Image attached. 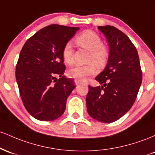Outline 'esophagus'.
I'll return each instance as SVG.
<instances>
[{"mask_svg": "<svg viewBox=\"0 0 155 155\" xmlns=\"http://www.w3.org/2000/svg\"><path fill=\"white\" fill-rule=\"evenodd\" d=\"M74 83H75V85H79V84H81V83H82V81H81L80 80H78V79H75L74 80Z\"/></svg>", "mask_w": 155, "mask_h": 155, "instance_id": "1", "label": "esophagus"}]
</instances>
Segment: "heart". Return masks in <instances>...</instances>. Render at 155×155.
<instances>
[{
	"label": "heart",
	"instance_id": "obj_1",
	"mask_svg": "<svg viewBox=\"0 0 155 155\" xmlns=\"http://www.w3.org/2000/svg\"><path fill=\"white\" fill-rule=\"evenodd\" d=\"M76 43L81 48L89 51L88 61L92 62L86 65H74L67 71L69 77L76 78L83 81L89 76L96 74L97 68L102 67L107 64L109 58V50L105 45L102 44L101 38L92 31H87L78 36ZM62 57L67 64L73 63V48L70 42L64 45L62 50ZM94 63H95L93 64Z\"/></svg>",
	"mask_w": 155,
	"mask_h": 155
}]
</instances>
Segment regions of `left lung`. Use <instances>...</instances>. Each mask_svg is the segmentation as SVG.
Wrapping results in <instances>:
<instances>
[{
	"label": "left lung",
	"instance_id": "left-lung-1",
	"mask_svg": "<svg viewBox=\"0 0 155 155\" xmlns=\"http://www.w3.org/2000/svg\"><path fill=\"white\" fill-rule=\"evenodd\" d=\"M98 29L107 40L109 58L105 68L95 78L102 86H88L87 111L97 121L111 123L132 107L141 85L142 72L138 51L126 34L111 25Z\"/></svg>",
	"mask_w": 155,
	"mask_h": 155
}]
</instances>
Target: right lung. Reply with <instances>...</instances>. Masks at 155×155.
Masks as SVG:
<instances>
[{
	"label": "right lung",
	"mask_w": 155,
	"mask_h": 155,
	"mask_svg": "<svg viewBox=\"0 0 155 155\" xmlns=\"http://www.w3.org/2000/svg\"><path fill=\"white\" fill-rule=\"evenodd\" d=\"M78 27L50 25L26 41L16 66V80L22 103L39 121H50L62 116L68 97L75 86L64 75V45Z\"/></svg>",
	"instance_id": "1"
}]
</instances>
